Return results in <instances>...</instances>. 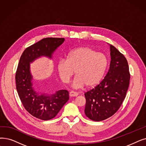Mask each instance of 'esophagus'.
Wrapping results in <instances>:
<instances>
[{
    "label": "esophagus",
    "instance_id": "34e87169",
    "mask_svg": "<svg viewBox=\"0 0 146 146\" xmlns=\"http://www.w3.org/2000/svg\"><path fill=\"white\" fill-rule=\"evenodd\" d=\"M78 94L76 92H74L73 91H71L69 92V96L70 97H77Z\"/></svg>",
    "mask_w": 146,
    "mask_h": 146
}]
</instances>
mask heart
Returning a JSON list of instances; mask_svg holds the SVG:
<instances>
[{
  "label": "heart",
  "mask_w": 146,
  "mask_h": 146,
  "mask_svg": "<svg viewBox=\"0 0 146 146\" xmlns=\"http://www.w3.org/2000/svg\"><path fill=\"white\" fill-rule=\"evenodd\" d=\"M108 65L106 56L96 52L88 46L75 48L70 52L66 60H61L57 65L61 80L68 83L75 72L73 86L76 88H92L103 80Z\"/></svg>",
  "instance_id": "heart-1"
}]
</instances>
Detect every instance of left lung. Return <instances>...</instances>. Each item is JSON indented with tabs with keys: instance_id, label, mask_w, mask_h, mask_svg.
<instances>
[{
	"instance_id": "8db88e82",
	"label": "left lung",
	"mask_w": 146,
	"mask_h": 146,
	"mask_svg": "<svg viewBox=\"0 0 146 146\" xmlns=\"http://www.w3.org/2000/svg\"><path fill=\"white\" fill-rule=\"evenodd\" d=\"M110 45V68L104 79L85 94L86 116L94 121H101L113 116L122 104L129 85L130 74L123 54Z\"/></svg>"
}]
</instances>
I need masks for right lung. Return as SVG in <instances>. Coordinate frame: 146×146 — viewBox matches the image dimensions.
Segmentation results:
<instances>
[{
    "instance_id": "add662e5",
    "label": "right lung",
    "mask_w": 146,
    "mask_h": 146,
    "mask_svg": "<svg viewBox=\"0 0 146 146\" xmlns=\"http://www.w3.org/2000/svg\"><path fill=\"white\" fill-rule=\"evenodd\" d=\"M64 40V38L43 39L25 49L18 63L15 80L19 97L30 115L43 120L56 116L68 100V92L61 90L49 94L37 91L34 85L30 64L43 56L52 60L54 53Z\"/></svg>"
}]
</instances>
